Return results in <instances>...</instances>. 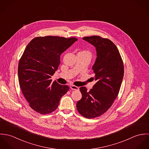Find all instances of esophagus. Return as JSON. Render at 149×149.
<instances>
[{
    "label": "esophagus",
    "instance_id": "34e87169",
    "mask_svg": "<svg viewBox=\"0 0 149 149\" xmlns=\"http://www.w3.org/2000/svg\"><path fill=\"white\" fill-rule=\"evenodd\" d=\"M70 89H72V90H79V87L75 86V85H72L70 86Z\"/></svg>",
    "mask_w": 149,
    "mask_h": 149
}]
</instances>
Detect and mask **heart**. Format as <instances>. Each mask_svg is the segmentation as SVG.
<instances>
[{
	"label": "heart",
	"mask_w": 149,
	"mask_h": 149,
	"mask_svg": "<svg viewBox=\"0 0 149 149\" xmlns=\"http://www.w3.org/2000/svg\"><path fill=\"white\" fill-rule=\"evenodd\" d=\"M83 52V53H86V54H87L89 55L90 56H91V53H90L89 51H83V52Z\"/></svg>",
	"instance_id": "obj_1"
}]
</instances>
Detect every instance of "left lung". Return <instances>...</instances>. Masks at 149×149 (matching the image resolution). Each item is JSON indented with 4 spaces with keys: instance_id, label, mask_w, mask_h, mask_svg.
<instances>
[{
    "instance_id": "obj_1",
    "label": "left lung",
    "mask_w": 149,
    "mask_h": 149,
    "mask_svg": "<svg viewBox=\"0 0 149 149\" xmlns=\"http://www.w3.org/2000/svg\"><path fill=\"white\" fill-rule=\"evenodd\" d=\"M83 40L94 46L96 50L95 62L92 66L96 83L87 91L80 88L82 98L77 102L79 112L91 119L103 115L111 107L118 96L124 75V67L120 54L115 45L99 36L85 37Z\"/></svg>"
}]
</instances>
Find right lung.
I'll return each mask as SVG.
<instances>
[{"instance_id":"right-lung-1","label":"right lung","mask_w":149,"mask_h":149,"mask_svg":"<svg viewBox=\"0 0 149 149\" xmlns=\"http://www.w3.org/2000/svg\"><path fill=\"white\" fill-rule=\"evenodd\" d=\"M77 39L55 36L36 37L26 46L18 65L22 92L30 107L41 114L55 111L68 85L50 79L60 64V55Z\"/></svg>"}]
</instances>
